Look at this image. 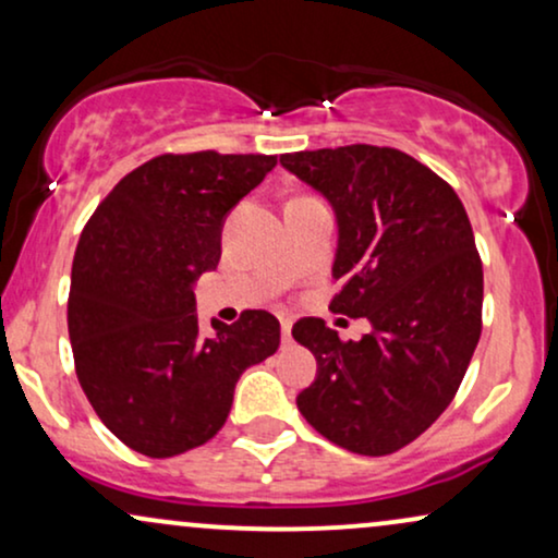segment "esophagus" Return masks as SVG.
I'll return each mask as SVG.
<instances>
[{
    "label": "esophagus",
    "instance_id": "esophagus-1",
    "mask_svg": "<svg viewBox=\"0 0 558 558\" xmlns=\"http://www.w3.org/2000/svg\"><path fill=\"white\" fill-rule=\"evenodd\" d=\"M291 327H293V319H291V317H280V330H283V343H291Z\"/></svg>",
    "mask_w": 558,
    "mask_h": 558
}]
</instances>
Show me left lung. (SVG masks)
<instances>
[{
	"label": "left lung",
	"instance_id": "obj_1",
	"mask_svg": "<svg viewBox=\"0 0 558 558\" xmlns=\"http://www.w3.org/2000/svg\"><path fill=\"white\" fill-rule=\"evenodd\" d=\"M280 163L338 215L330 308L372 322L361 340H340L317 317L293 325L317 359L296 405L332 445L392 454L447 411L478 345L483 265L471 220L445 179L395 147H322Z\"/></svg>",
	"mask_w": 558,
	"mask_h": 558
}]
</instances>
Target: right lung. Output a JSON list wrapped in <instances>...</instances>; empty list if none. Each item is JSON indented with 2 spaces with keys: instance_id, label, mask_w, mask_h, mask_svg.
Instances as JSON below:
<instances>
[{
  "instance_id": "right-lung-1",
  "label": "right lung",
  "mask_w": 558,
  "mask_h": 558,
  "mask_svg": "<svg viewBox=\"0 0 558 558\" xmlns=\"http://www.w3.org/2000/svg\"><path fill=\"white\" fill-rule=\"evenodd\" d=\"M275 156L166 153L126 173L90 215L72 262L66 327L80 387L134 452L173 458L220 432L246 368L280 345V322L246 308L199 332L194 280L220 262L228 210Z\"/></svg>"
}]
</instances>
